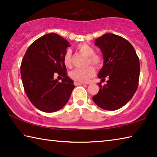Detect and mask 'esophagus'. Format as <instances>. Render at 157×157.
<instances>
[{
    "label": "esophagus",
    "instance_id": "34e87169",
    "mask_svg": "<svg viewBox=\"0 0 157 157\" xmlns=\"http://www.w3.org/2000/svg\"><path fill=\"white\" fill-rule=\"evenodd\" d=\"M74 84H75V86H78V85H82L84 84L82 83V82H74Z\"/></svg>",
    "mask_w": 157,
    "mask_h": 157
}]
</instances>
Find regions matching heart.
I'll use <instances>...</instances> for the list:
<instances>
[{"label":"heart","instance_id":"obj_1","mask_svg":"<svg viewBox=\"0 0 157 157\" xmlns=\"http://www.w3.org/2000/svg\"><path fill=\"white\" fill-rule=\"evenodd\" d=\"M78 49L82 54L88 57L86 65L90 63L96 68H100L103 64V58L99 55L94 54L95 50L94 48L87 44H81L78 45ZM63 62L67 67H71L72 60H71V51L68 50L63 56ZM95 71L94 68L89 66L86 68H75L71 71L70 75L71 78L80 82H89L93 77L95 75Z\"/></svg>","mask_w":157,"mask_h":157}]
</instances>
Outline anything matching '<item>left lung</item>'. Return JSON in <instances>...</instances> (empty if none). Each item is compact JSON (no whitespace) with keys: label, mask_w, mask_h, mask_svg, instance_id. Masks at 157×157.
<instances>
[{"label":"left lung","mask_w":157,"mask_h":157,"mask_svg":"<svg viewBox=\"0 0 157 157\" xmlns=\"http://www.w3.org/2000/svg\"><path fill=\"white\" fill-rule=\"evenodd\" d=\"M103 55L102 68L98 78L107 84L102 86L93 97L98 107L115 111L125 105L132 99L139 86L140 62L136 51L129 42L121 36L107 33L95 39Z\"/></svg>","instance_id":"1"}]
</instances>
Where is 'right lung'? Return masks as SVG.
<instances>
[{"instance_id": "add662e5", "label": "right lung", "mask_w": 157, "mask_h": 157, "mask_svg": "<svg viewBox=\"0 0 157 157\" xmlns=\"http://www.w3.org/2000/svg\"><path fill=\"white\" fill-rule=\"evenodd\" d=\"M70 44L55 33L42 36L32 44L23 58L21 76L28 98L34 107L52 113L62 109L75 85L66 73L63 56ZM55 75L62 76L59 82Z\"/></svg>"}]
</instances>
